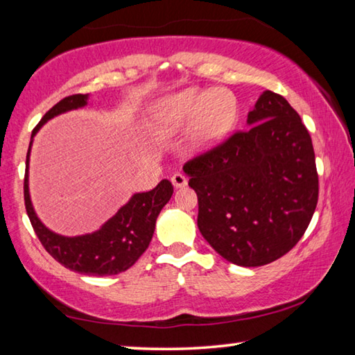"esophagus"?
I'll list each match as a JSON object with an SVG mask.
<instances>
[{
	"mask_svg": "<svg viewBox=\"0 0 355 355\" xmlns=\"http://www.w3.org/2000/svg\"><path fill=\"white\" fill-rule=\"evenodd\" d=\"M171 182H172L173 186H175V188H183V186L188 184V178H186L183 173L177 172V173H173V175H172Z\"/></svg>",
	"mask_w": 355,
	"mask_h": 355,
	"instance_id": "esophagus-1",
	"label": "esophagus"
}]
</instances>
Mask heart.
<instances>
[{"label":"heart","instance_id":"b5f03b06","mask_svg":"<svg viewBox=\"0 0 355 355\" xmlns=\"http://www.w3.org/2000/svg\"><path fill=\"white\" fill-rule=\"evenodd\" d=\"M238 119L235 97L224 89H184L152 106L150 128L158 137H172L189 127V147L205 153L224 142Z\"/></svg>","mask_w":355,"mask_h":355}]
</instances>
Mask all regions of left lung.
<instances>
[{"mask_svg": "<svg viewBox=\"0 0 355 355\" xmlns=\"http://www.w3.org/2000/svg\"><path fill=\"white\" fill-rule=\"evenodd\" d=\"M248 125L184 169L202 236L227 261L255 268L302 238L318 203V173L309 131L282 95L264 91Z\"/></svg>", "mask_w": 355, "mask_h": 355, "instance_id": "obj_1", "label": "left lung"}]
</instances>
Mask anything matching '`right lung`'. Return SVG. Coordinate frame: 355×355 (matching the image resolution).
Returning a JSON list of instances; mask_svg holds the SVG:
<instances>
[{
  "label": "right lung",
  "mask_w": 355,
  "mask_h": 355,
  "mask_svg": "<svg viewBox=\"0 0 355 355\" xmlns=\"http://www.w3.org/2000/svg\"><path fill=\"white\" fill-rule=\"evenodd\" d=\"M89 94H76L62 98L48 111L37 127L33 130L26 155L25 172V207L35 235L42 245L56 261L70 271L86 275H114L130 269L139 260L152 241L156 218L163 207L171 200L173 186L169 180H161L156 188L148 192H137L107 219L97 232L81 236H62L46 228L35 214L28 186L29 153L33 139L40 127L48 120L71 110L87 105Z\"/></svg>",
  "instance_id": "obj_1"
}]
</instances>
